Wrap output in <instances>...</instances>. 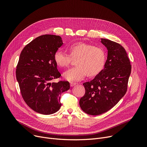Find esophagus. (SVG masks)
<instances>
[{"mask_svg": "<svg viewBox=\"0 0 147 147\" xmlns=\"http://www.w3.org/2000/svg\"><path fill=\"white\" fill-rule=\"evenodd\" d=\"M69 84H70V86L71 87H73V86H75L76 84V83H73V82H70V83H69Z\"/></svg>", "mask_w": 147, "mask_h": 147, "instance_id": "esophagus-1", "label": "esophagus"}]
</instances>
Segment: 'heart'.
I'll return each mask as SVG.
<instances>
[{
	"label": "heart",
	"instance_id": "heart-1",
	"mask_svg": "<svg viewBox=\"0 0 147 147\" xmlns=\"http://www.w3.org/2000/svg\"><path fill=\"white\" fill-rule=\"evenodd\" d=\"M69 56L60 50L54 54L53 59L59 67H67L70 64L71 59H76V67L68 69L63 73L64 79L68 81H79L86 75L89 78L99 74L103 69L106 54L104 50L92 45L77 42L68 48Z\"/></svg>",
	"mask_w": 147,
	"mask_h": 147
}]
</instances>
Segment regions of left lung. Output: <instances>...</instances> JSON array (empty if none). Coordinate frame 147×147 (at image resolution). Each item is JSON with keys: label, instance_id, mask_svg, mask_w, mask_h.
Returning a JSON list of instances; mask_svg holds the SVG:
<instances>
[{"label": "left lung", "instance_id": "8db88e82", "mask_svg": "<svg viewBox=\"0 0 147 147\" xmlns=\"http://www.w3.org/2000/svg\"><path fill=\"white\" fill-rule=\"evenodd\" d=\"M101 40L108 51L104 68L93 80L83 84L85 94L79 101L82 110L92 115L103 114L119 102L127 91L131 73L130 63L124 48L110 40Z\"/></svg>", "mask_w": 147, "mask_h": 147}]
</instances>
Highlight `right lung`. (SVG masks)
I'll return each mask as SVG.
<instances>
[{"instance_id":"1","label":"right lung","mask_w":147,"mask_h":147,"mask_svg":"<svg viewBox=\"0 0 147 147\" xmlns=\"http://www.w3.org/2000/svg\"><path fill=\"white\" fill-rule=\"evenodd\" d=\"M63 45L59 36L42 35L27 45L20 54L17 80L25 102L38 113L58 111L61 94L69 89L68 82H51L61 76L53 56Z\"/></svg>"}]
</instances>
